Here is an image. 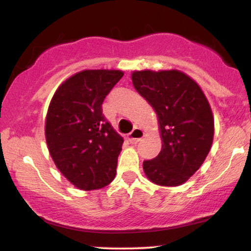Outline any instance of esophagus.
<instances>
[{
	"mask_svg": "<svg viewBox=\"0 0 251 251\" xmlns=\"http://www.w3.org/2000/svg\"><path fill=\"white\" fill-rule=\"evenodd\" d=\"M144 134H145V133H144V131L142 128L135 127L133 131L131 132V133L127 134V139H128L129 143L137 144L138 142H140V139H142V138L144 137Z\"/></svg>",
	"mask_w": 251,
	"mask_h": 251,
	"instance_id": "1",
	"label": "esophagus"
}]
</instances>
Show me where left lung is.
<instances>
[{
	"instance_id": "1",
	"label": "left lung",
	"mask_w": 251,
	"mask_h": 251,
	"mask_svg": "<svg viewBox=\"0 0 251 251\" xmlns=\"http://www.w3.org/2000/svg\"><path fill=\"white\" fill-rule=\"evenodd\" d=\"M132 83L158 118L162 150L143 163L146 177L160 186L185 183L205 160L214 140V116L197 82L177 70L134 71Z\"/></svg>"
}]
</instances>
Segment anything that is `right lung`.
Instances as JSON below:
<instances>
[{
    "label": "right lung",
    "instance_id": "1",
    "mask_svg": "<svg viewBox=\"0 0 251 251\" xmlns=\"http://www.w3.org/2000/svg\"><path fill=\"white\" fill-rule=\"evenodd\" d=\"M123 71L86 70L56 89L46 116L45 134L51 159L74 186L105 188L117 174L123 137L105 119L101 105Z\"/></svg>",
    "mask_w": 251,
    "mask_h": 251
}]
</instances>
